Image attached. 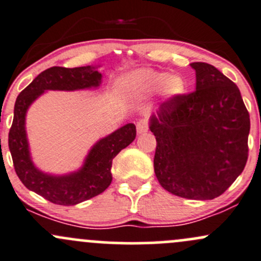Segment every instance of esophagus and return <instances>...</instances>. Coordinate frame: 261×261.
<instances>
[{
    "mask_svg": "<svg viewBox=\"0 0 261 261\" xmlns=\"http://www.w3.org/2000/svg\"><path fill=\"white\" fill-rule=\"evenodd\" d=\"M148 120L147 119H141L137 122V130H138V133H144V132L148 130Z\"/></svg>",
    "mask_w": 261,
    "mask_h": 261,
    "instance_id": "1",
    "label": "esophagus"
}]
</instances>
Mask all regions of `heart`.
<instances>
[{"label":"heart","instance_id":"1","mask_svg":"<svg viewBox=\"0 0 261 261\" xmlns=\"http://www.w3.org/2000/svg\"><path fill=\"white\" fill-rule=\"evenodd\" d=\"M163 87L168 96H176L184 93L185 82L182 77L153 69H138L123 75L118 80V88L125 94H150Z\"/></svg>","mask_w":261,"mask_h":261}]
</instances>
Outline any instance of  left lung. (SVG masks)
Returning <instances> with one entry per match:
<instances>
[{"label": "left lung", "instance_id": "1", "mask_svg": "<svg viewBox=\"0 0 261 261\" xmlns=\"http://www.w3.org/2000/svg\"><path fill=\"white\" fill-rule=\"evenodd\" d=\"M196 90L171 96L152 115L154 173L168 192L190 200L219 197L248 161L250 115L239 88L215 66L191 64Z\"/></svg>", "mask_w": 261, "mask_h": 261}]
</instances>
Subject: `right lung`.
I'll use <instances>...</instances> for the list:
<instances>
[{"label": "right lung", "mask_w": 261, "mask_h": 261, "mask_svg": "<svg viewBox=\"0 0 261 261\" xmlns=\"http://www.w3.org/2000/svg\"><path fill=\"white\" fill-rule=\"evenodd\" d=\"M101 74L93 66L61 68L53 66L40 72L25 88L15 103L9 148L16 174L25 187L56 205L71 206L87 201L106 191L112 184L113 158L136 138V125L125 124L100 139L88 154L80 171L55 177L40 172L32 165L25 130V115L30 104L45 90H76L98 87Z\"/></svg>", "instance_id": "add662e5"}]
</instances>
